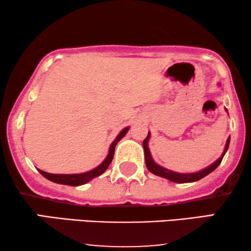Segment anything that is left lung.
<instances>
[{"label": "left lung", "instance_id": "obj_1", "mask_svg": "<svg viewBox=\"0 0 251 251\" xmlns=\"http://www.w3.org/2000/svg\"><path fill=\"white\" fill-rule=\"evenodd\" d=\"M225 111L227 112V109L225 108ZM150 137H151V132L149 131V135H147V137L145 139H144V142H143V147H144V153H145V162H146L147 169H149L150 173L156 175V176L166 178V179L170 180V181H174V183H180V184L193 183V181H198V180L202 179L203 177L207 176V175L212 173V171H214L216 168H217L219 164H221L223 157H224V155H225V153L227 152L228 145H229V140H231V137H228L227 140H226V145H225L224 152L222 153L221 157L216 160L214 163H211L210 166H208L207 168H204V169H202L200 171H197V173L180 174V173H176V171L166 169V168H163L162 166H160V164H157L155 161L153 160L152 155H151L150 149H149Z\"/></svg>", "mask_w": 251, "mask_h": 251}]
</instances>
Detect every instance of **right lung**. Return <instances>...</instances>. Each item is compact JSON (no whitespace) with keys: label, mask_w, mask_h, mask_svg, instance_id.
Instances as JSON below:
<instances>
[{"label":"right lung","mask_w":251,"mask_h":251,"mask_svg":"<svg viewBox=\"0 0 251 251\" xmlns=\"http://www.w3.org/2000/svg\"><path fill=\"white\" fill-rule=\"evenodd\" d=\"M129 131V126L122 129L118 137L114 139V142L111 144L108 150V154L106 156V159L102 161V162L99 164L98 167H96L95 169H92L90 171H87V173H82V174H71V175H63V174H49L46 173V171L40 170V174L42 175L43 177H46L47 179H49L53 183L57 184H61V185H68V186H80V185L87 184L89 181L94 179V178L100 176L101 174H104L106 169H107L109 164H111L113 156H114V151H115V146L120 140H121L123 137L126 135V132Z\"/></svg>","instance_id":"obj_1"}]
</instances>
